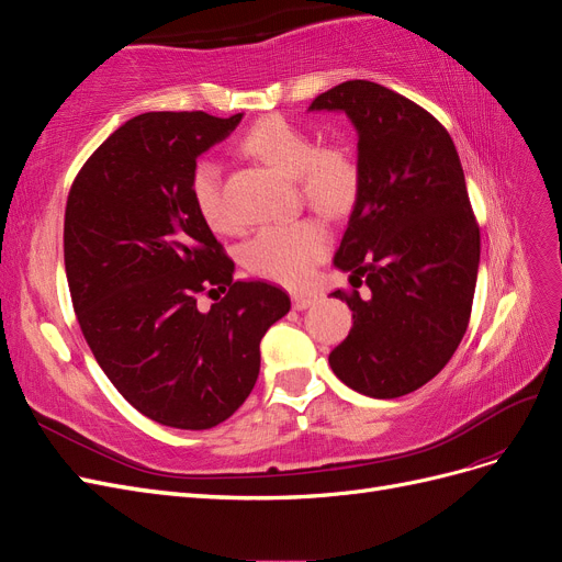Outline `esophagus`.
Wrapping results in <instances>:
<instances>
[{"instance_id": "1", "label": "esophagus", "mask_w": 562, "mask_h": 562, "mask_svg": "<svg viewBox=\"0 0 562 562\" xmlns=\"http://www.w3.org/2000/svg\"><path fill=\"white\" fill-rule=\"evenodd\" d=\"M314 302H316V297H314V295H293V307H295L297 312L310 310Z\"/></svg>"}]
</instances>
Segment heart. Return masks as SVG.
I'll return each instance as SVG.
<instances>
[{"label":"heart","mask_w":562,"mask_h":562,"mask_svg":"<svg viewBox=\"0 0 562 562\" xmlns=\"http://www.w3.org/2000/svg\"><path fill=\"white\" fill-rule=\"evenodd\" d=\"M246 155L260 159L285 178H295L302 196L321 213L345 211L359 184L356 164L339 147H318L310 131L283 116H265L241 140ZM190 194L199 215L211 229L234 227L225 203L220 168L211 159L194 164ZM328 248V232L316 220L265 227L244 246V265L252 274L279 283H302Z\"/></svg>","instance_id":"1"}]
</instances>
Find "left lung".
<instances>
[{"mask_svg":"<svg viewBox=\"0 0 562 562\" xmlns=\"http://www.w3.org/2000/svg\"><path fill=\"white\" fill-rule=\"evenodd\" d=\"M310 112H345L359 133V184L333 265L370 293H330L353 326L328 363L359 394L398 398L446 368L469 326L481 232L462 161L427 110L375 81L339 83Z\"/></svg>","mask_w":562,"mask_h":562,"instance_id":"8db88e82","label":"left lung"}]
</instances>
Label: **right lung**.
Wrapping results in <instances>:
<instances>
[{"mask_svg":"<svg viewBox=\"0 0 562 562\" xmlns=\"http://www.w3.org/2000/svg\"><path fill=\"white\" fill-rule=\"evenodd\" d=\"M244 114L145 112L83 164L65 209V271L83 337L135 411L203 431L258 382L260 339L291 297L234 281V262L199 215L190 176ZM228 295L201 311L199 292Z\"/></svg>","mask_w":562,"mask_h":562,"instance_id":"obj_1","label":"right lung"}]
</instances>
